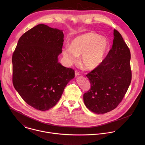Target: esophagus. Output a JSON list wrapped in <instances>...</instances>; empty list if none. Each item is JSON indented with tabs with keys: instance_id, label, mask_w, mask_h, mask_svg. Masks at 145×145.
Returning <instances> with one entry per match:
<instances>
[{
	"instance_id": "34e87169",
	"label": "esophagus",
	"mask_w": 145,
	"mask_h": 145,
	"mask_svg": "<svg viewBox=\"0 0 145 145\" xmlns=\"http://www.w3.org/2000/svg\"><path fill=\"white\" fill-rule=\"evenodd\" d=\"M79 75H80V73H79L77 70H75V76H79Z\"/></svg>"
}]
</instances>
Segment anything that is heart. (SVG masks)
<instances>
[{"label":"heart","mask_w":145,"mask_h":145,"mask_svg":"<svg viewBox=\"0 0 145 145\" xmlns=\"http://www.w3.org/2000/svg\"><path fill=\"white\" fill-rule=\"evenodd\" d=\"M110 44L107 39L94 32H89L74 38L70 46L65 47L62 55L68 63L76 62L82 55L80 62L87 70L98 67L109 52Z\"/></svg>","instance_id":"b5f03b06"}]
</instances>
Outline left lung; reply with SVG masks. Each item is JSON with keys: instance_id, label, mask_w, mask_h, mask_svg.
<instances>
[{"instance_id": "left-lung-1", "label": "left lung", "mask_w": 145, "mask_h": 145, "mask_svg": "<svg viewBox=\"0 0 145 145\" xmlns=\"http://www.w3.org/2000/svg\"><path fill=\"white\" fill-rule=\"evenodd\" d=\"M112 48L103 63L86 76L91 88L83 95L89 110L104 114L121 103L131 82V53L121 35L113 30Z\"/></svg>"}]
</instances>
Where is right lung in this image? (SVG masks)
<instances>
[{"mask_svg": "<svg viewBox=\"0 0 145 145\" xmlns=\"http://www.w3.org/2000/svg\"><path fill=\"white\" fill-rule=\"evenodd\" d=\"M63 42L62 30L40 24L21 36L13 54L14 87L27 103L37 110L55 106L75 77L73 69L59 62Z\"/></svg>", "mask_w": 145, "mask_h": 145, "instance_id": "right-lung-1", "label": "right lung"}]
</instances>
